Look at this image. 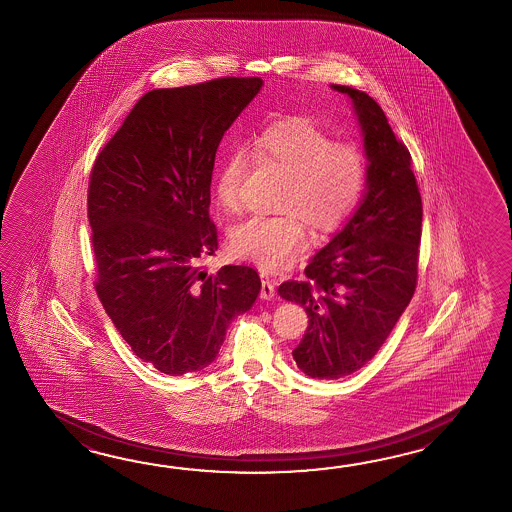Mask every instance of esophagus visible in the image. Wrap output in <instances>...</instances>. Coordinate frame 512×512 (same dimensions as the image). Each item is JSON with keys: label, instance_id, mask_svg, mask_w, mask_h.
I'll list each match as a JSON object with an SVG mask.
<instances>
[{"label": "esophagus", "instance_id": "1", "mask_svg": "<svg viewBox=\"0 0 512 512\" xmlns=\"http://www.w3.org/2000/svg\"><path fill=\"white\" fill-rule=\"evenodd\" d=\"M274 289H276V282L272 280L269 274L261 272V298L263 300H272L274 298Z\"/></svg>", "mask_w": 512, "mask_h": 512}]
</instances>
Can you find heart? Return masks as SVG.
<instances>
[{"mask_svg":"<svg viewBox=\"0 0 512 512\" xmlns=\"http://www.w3.org/2000/svg\"><path fill=\"white\" fill-rule=\"evenodd\" d=\"M261 163L287 175L280 218H249L230 230V249L265 269L285 267L307 247L304 218L311 229H338L357 207L366 185V161L359 148L335 142L315 122L291 117L278 120L254 139ZM247 153L230 148L219 163L214 194L223 212L240 208ZM302 217L300 220L299 218Z\"/></svg>","mask_w":512,"mask_h":512,"instance_id":"obj_1","label":"heart"}]
</instances>
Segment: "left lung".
<instances>
[{
	"label": "left lung",
	"instance_id": "left-lung-1",
	"mask_svg": "<svg viewBox=\"0 0 512 512\" xmlns=\"http://www.w3.org/2000/svg\"><path fill=\"white\" fill-rule=\"evenodd\" d=\"M333 89L351 100L359 122L366 188L353 216L305 267V282L278 293L302 305L309 327L293 351L311 379L335 381L375 357L410 304L417 283L423 205L412 157L381 106L355 87Z\"/></svg>",
	"mask_w": 512,
	"mask_h": 512
}]
</instances>
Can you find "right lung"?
I'll list each match as a JSON object with an SVG mask.
<instances>
[{"instance_id":"add662e5","label":"right lung","mask_w":512,"mask_h":512,"mask_svg":"<svg viewBox=\"0 0 512 512\" xmlns=\"http://www.w3.org/2000/svg\"><path fill=\"white\" fill-rule=\"evenodd\" d=\"M261 86L227 77L153 89L91 170L98 298L133 353L172 377L214 362L230 322L260 294L251 267L208 274L201 260L218 251L208 208L219 142Z\"/></svg>"}]
</instances>
